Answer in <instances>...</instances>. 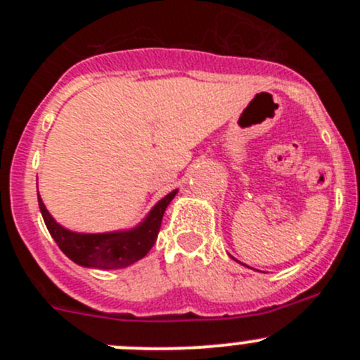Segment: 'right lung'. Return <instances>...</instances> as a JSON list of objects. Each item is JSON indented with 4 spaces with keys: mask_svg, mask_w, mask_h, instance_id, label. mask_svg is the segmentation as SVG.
Segmentation results:
<instances>
[{
    "mask_svg": "<svg viewBox=\"0 0 360 360\" xmlns=\"http://www.w3.org/2000/svg\"><path fill=\"white\" fill-rule=\"evenodd\" d=\"M176 193L177 190L170 191L162 200L155 203L146 217L134 228L106 231V233H78L68 230L53 219L39 193L38 205L50 235L69 259L85 268L116 270V268L130 266L150 252L158 237L163 212Z\"/></svg>",
    "mask_w": 360,
    "mask_h": 360,
    "instance_id": "1",
    "label": "right lung"
}]
</instances>
